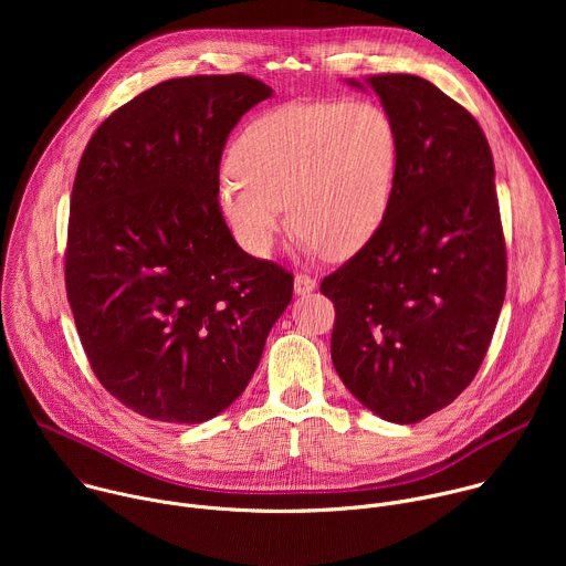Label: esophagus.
<instances>
[{
	"label": "esophagus",
	"instance_id": "34e87169",
	"mask_svg": "<svg viewBox=\"0 0 566 566\" xmlns=\"http://www.w3.org/2000/svg\"><path fill=\"white\" fill-rule=\"evenodd\" d=\"M293 286H295V293H297V295H306V293L315 291L317 282H315L311 275H306V273H297L295 280H293Z\"/></svg>",
	"mask_w": 566,
	"mask_h": 566
}]
</instances>
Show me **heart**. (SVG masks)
<instances>
[{
    "label": "heart",
    "mask_w": 566,
    "mask_h": 566,
    "mask_svg": "<svg viewBox=\"0 0 566 566\" xmlns=\"http://www.w3.org/2000/svg\"><path fill=\"white\" fill-rule=\"evenodd\" d=\"M398 149V127L376 101L275 107L234 140L221 212L253 255L271 253L289 206L311 251L352 258L385 221Z\"/></svg>",
    "instance_id": "obj_1"
}]
</instances>
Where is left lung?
<instances>
[{"label": "left lung", "mask_w": 566, "mask_h": 566, "mask_svg": "<svg viewBox=\"0 0 566 566\" xmlns=\"http://www.w3.org/2000/svg\"><path fill=\"white\" fill-rule=\"evenodd\" d=\"M349 85L363 87L356 80ZM398 127L378 232L319 284L336 308L332 360L345 387L391 423H417L472 382L506 295L491 145L428 80L369 75Z\"/></svg>", "instance_id": "8db88e82"}]
</instances>
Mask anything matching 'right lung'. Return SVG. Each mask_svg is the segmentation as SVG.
<instances>
[{
  "label": "right lung",
  "instance_id": "add662e5",
  "mask_svg": "<svg viewBox=\"0 0 566 566\" xmlns=\"http://www.w3.org/2000/svg\"><path fill=\"white\" fill-rule=\"evenodd\" d=\"M262 80L188 75L118 107L73 181L64 284L101 385L166 423L223 412L255 374L293 273L237 247L219 208L228 134Z\"/></svg>",
  "mask_w": 566,
  "mask_h": 566
}]
</instances>
